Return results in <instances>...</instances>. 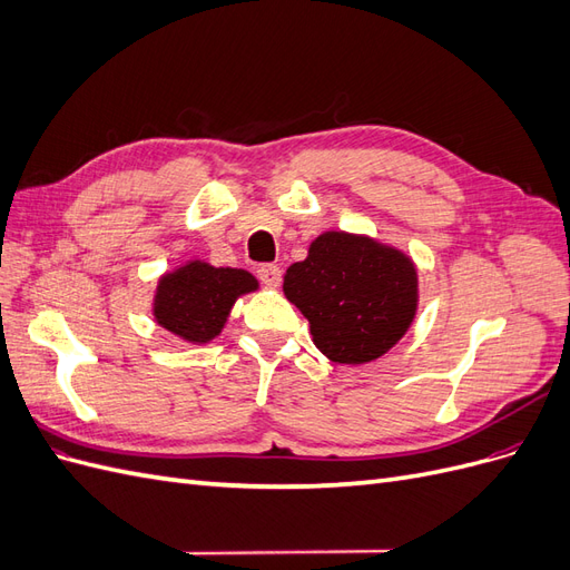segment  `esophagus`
I'll return each instance as SVG.
<instances>
[{
    "instance_id": "obj_1",
    "label": "esophagus",
    "mask_w": 570,
    "mask_h": 570,
    "mask_svg": "<svg viewBox=\"0 0 570 570\" xmlns=\"http://www.w3.org/2000/svg\"><path fill=\"white\" fill-rule=\"evenodd\" d=\"M258 278H262V283L266 285V287H278L281 285V278H283V271L275 266V264H264V266H258Z\"/></svg>"
}]
</instances>
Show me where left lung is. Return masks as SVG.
Instances as JSON below:
<instances>
[{"label":"left lung","mask_w":570,"mask_h":570,"mask_svg":"<svg viewBox=\"0 0 570 570\" xmlns=\"http://www.w3.org/2000/svg\"><path fill=\"white\" fill-rule=\"evenodd\" d=\"M285 297L312 323L314 344L337 364H366L402 340L416 316L409 258L368 237L325 233L285 273Z\"/></svg>","instance_id":"1"}]
</instances>
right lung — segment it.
Here are the masks:
<instances>
[{"mask_svg": "<svg viewBox=\"0 0 570 570\" xmlns=\"http://www.w3.org/2000/svg\"><path fill=\"white\" fill-rule=\"evenodd\" d=\"M256 285L254 275L243 268H214L193 262L159 281L154 316L174 335L204 344L223 331L235 299Z\"/></svg>", "mask_w": 570, "mask_h": 570, "instance_id": "obj_1", "label": "right lung"}]
</instances>
